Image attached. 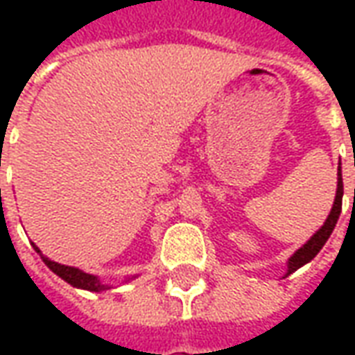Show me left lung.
I'll return each instance as SVG.
<instances>
[{
  "label": "left lung",
  "instance_id": "8db88e82",
  "mask_svg": "<svg viewBox=\"0 0 355 355\" xmlns=\"http://www.w3.org/2000/svg\"><path fill=\"white\" fill-rule=\"evenodd\" d=\"M343 193H344L343 175H340V167H338V184H336V198H335V203H333V209H331V213H329V216H327V220H325V224L321 226L320 230L313 234L308 243H304V245L298 249L297 253L291 257L287 275H291L293 272H297L298 268L304 266L306 262L312 261L313 257H315V254L321 251V247L325 245V241H327L329 236H331V234H333V230H335L336 220H338V215H340V211H343Z\"/></svg>",
  "mask_w": 355,
  "mask_h": 355
}]
</instances>
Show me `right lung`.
<instances>
[{
    "instance_id": "1",
    "label": "right lung",
    "mask_w": 355,
    "mask_h": 355,
    "mask_svg": "<svg viewBox=\"0 0 355 355\" xmlns=\"http://www.w3.org/2000/svg\"><path fill=\"white\" fill-rule=\"evenodd\" d=\"M34 249L40 253V249L34 245ZM43 261H45V264L55 272L57 275H60L64 282H68L70 285H73V287H80V289H87V291H104L108 289V285H102L94 275L91 274H85V272H81V270H78V268H72V266H64V264H58V262H53L49 261V259H45L43 257Z\"/></svg>"
}]
</instances>
